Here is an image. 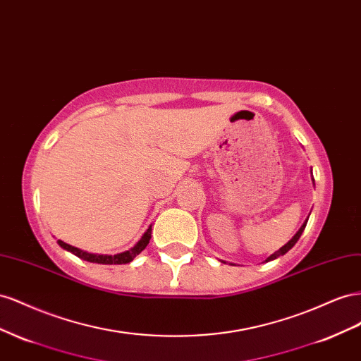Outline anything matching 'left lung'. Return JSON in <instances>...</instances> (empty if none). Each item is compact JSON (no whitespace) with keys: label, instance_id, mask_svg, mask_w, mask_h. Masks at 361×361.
Masks as SVG:
<instances>
[{"label":"left lung","instance_id":"obj_1","mask_svg":"<svg viewBox=\"0 0 361 361\" xmlns=\"http://www.w3.org/2000/svg\"><path fill=\"white\" fill-rule=\"evenodd\" d=\"M312 181H313V186H314V178H312ZM308 216H310V214H308ZM307 221H308V218L304 221V224L301 225V228L300 230H298L296 231V234L293 235V238L289 240V242H287L284 246H281V248L280 250H278V251H275L274 254H271L269 257H267V259L264 260L266 263L267 262H271V260H275V259H278V257H280V255H284L287 251H289V250H292L293 248V246H295V243L298 242V240H300V238H301V234H302V231H304V228H305V225H307ZM222 262V260H221ZM225 263V262H224ZM234 266V264H233Z\"/></svg>","mask_w":361,"mask_h":361}]
</instances>
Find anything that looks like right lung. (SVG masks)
I'll return each mask as SVG.
<instances>
[{
	"label": "right lung",
	"mask_w": 361,
	"mask_h": 361,
	"mask_svg": "<svg viewBox=\"0 0 361 361\" xmlns=\"http://www.w3.org/2000/svg\"><path fill=\"white\" fill-rule=\"evenodd\" d=\"M151 231H152V225L148 226V230H147L145 233H143V235L139 239V242H137L135 246H133V248H130L128 251H123V252L115 254V255L87 252V251L75 248V246L68 245V243L61 242V240H57V243H59L63 250H66V251L72 252L74 255L80 257V259H83V260L90 262V263H98V264H126V263L133 262V259H135L136 255H139L143 250L147 248V245L149 243V239H151Z\"/></svg>",
	"instance_id": "right-lung-1"
}]
</instances>
